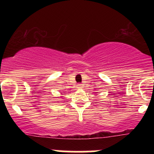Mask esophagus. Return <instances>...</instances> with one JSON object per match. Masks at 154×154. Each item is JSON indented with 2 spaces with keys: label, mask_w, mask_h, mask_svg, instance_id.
I'll return each mask as SVG.
<instances>
[{
  "label": "esophagus",
  "mask_w": 154,
  "mask_h": 154,
  "mask_svg": "<svg viewBox=\"0 0 154 154\" xmlns=\"http://www.w3.org/2000/svg\"><path fill=\"white\" fill-rule=\"evenodd\" d=\"M77 88H82V84H78V85H77Z\"/></svg>",
  "instance_id": "esophagus-1"
}]
</instances>
